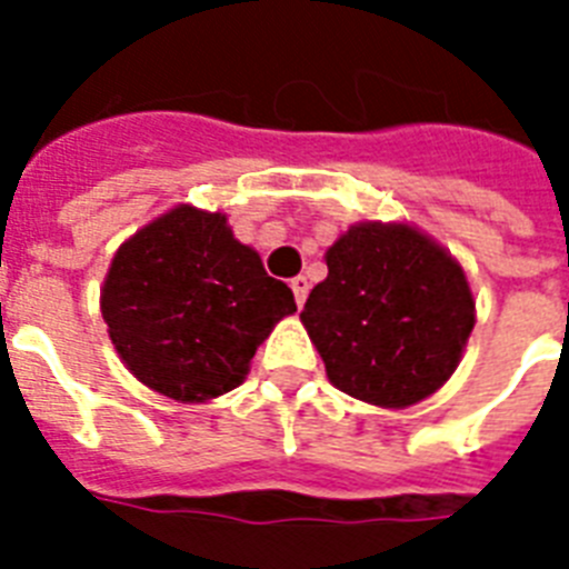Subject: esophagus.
I'll return each instance as SVG.
<instances>
[{
	"instance_id": "1",
	"label": "esophagus",
	"mask_w": 569,
	"mask_h": 569,
	"mask_svg": "<svg viewBox=\"0 0 569 569\" xmlns=\"http://www.w3.org/2000/svg\"><path fill=\"white\" fill-rule=\"evenodd\" d=\"M292 292H295V301H298V307H303V301H307V292H310V280L303 274L292 277Z\"/></svg>"
}]
</instances>
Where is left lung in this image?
<instances>
[{"label":"left lung","instance_id":"obj_1","mask_svg":"<svg viewBox=\"0 0 569 569\" xmlns=\"http://www.w3.org/2000/svg\"><path fill=\"white\" fill-rule=\"evenodd\" d=\"M301 321L330 383L378 407H410L451 378L476 325L463 268L410 223L348 227Z\"/></svg>","mask_w":569,"mask_h":569}]
</instances>
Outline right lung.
Segmentation results:
<instances>
[{"label": "right lung", "mask_w": 569, "mask_h": 569, "mask_svg": "<svg viewBox=\"0 0 569 569\" xmlns=\"http://www.w3.org/2000/svg\"><path fill=\"white\" fill-rule=\"evenodd\" d=\"M100 310L129 372L194 405L239 387L257 348L298 307L227 214L182 203L120 244Z\"/></svg>", "instance_id": "right-lung-1"}]
</instances>
